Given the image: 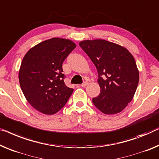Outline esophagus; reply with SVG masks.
Wrapping results in <instances>:
<instances>
[{"instance_id": "34e87169", "label": "esophagus", "mask_w": 159, "mask_h": 159, "mask_svg": "<svg viewBox=\"0 0 159 159\" xmlns=\"http://www.w3.org/2000/svg\"><path fill=\"white\" fill-rule=\"evenodd\" d=\"M88 84H89V83H88L87 81H85L84 83H83V84H81V86L85 88L86 86H87V85H88Z\"/></svg>"}]
</instances>
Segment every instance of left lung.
<instances>
[{"label": "left lung", "instance_id": "obj_1", "mask_svg": "<svg viewBox=\"0 0 159 159\" xmlns=\"http://www.w3.org/2000/svg\"><path fill=\"white\" fill-rule=\"evenodd\" d=\"M79 46L98 71L101 93L93 98L95 106L105 114L120 113L132 101L139 84L134 56L124 47L103 39L86 40Z\"/></svg>", "mask_w": 159, "mask_h": 159}]
</instances>
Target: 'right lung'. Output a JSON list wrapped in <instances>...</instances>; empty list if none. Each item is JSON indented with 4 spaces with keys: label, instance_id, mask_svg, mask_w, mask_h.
Here are the masks:
<instances>
[{
    "label": "right lung",
    "instance_id": "1",
    "mask_svg": "<svg viewBox=\"0 0 159 159\" xmlns=\"http://www.w3.org/2000/svg\"><path fill=\"white\" fill-rule=\"evenodd\" d=\"M75 47L70 40L53 38L33 47L23 58L18 73L20 89L39 112L54 114L71 96L73 89L66 86L62 64Z\"/></svg>",
    "mask_w": 159,
    "mask_h": 159
}]
</instances>
